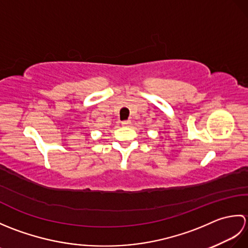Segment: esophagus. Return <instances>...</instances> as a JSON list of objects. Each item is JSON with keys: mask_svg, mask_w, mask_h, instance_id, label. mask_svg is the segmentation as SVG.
<instances>
[{"mask_svg": "<svg viewBox=\"0 0 248 248\" xmlns=\"http://www.w3.org/2000/svg\"><path fill=\"white\" fill-rule=\"evenodd\" d=\"M121 124H123V127H129V125L131 124V120H124L121 123Z\"/></svg>", "mask_w": 248, "mask_h": 248, "instance_id": "34e87169", "label": "esophagus"}]
</instances>
